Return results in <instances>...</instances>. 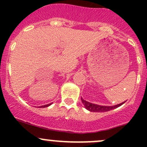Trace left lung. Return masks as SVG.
<instances>
[{"label":"left lung","mask_w":147,"mask_h":147,"mask_svg":"<svg viewBox=\"0 0 147 147\" xmlns=\"http://www.w3.org/2000/svg\"><path fill=\"white\" fill-rule=\"evenodd\" d=\"M81 100H82V104L84 105V107L87 109V110L90 111V112H108V111H110L112 109H116L117 107H119L122 105L125 102H121V103L119 104V105H114V106H103V105H96V104L90 103V102L86 101L84 99L81 97Z\"/></svg>","instance_id":"8db88e82"}]
</instances>
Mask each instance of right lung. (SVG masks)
<instances>
[{
    "label": "right lung",
    "mask_w": 147,
    "mask_h": 147,
    "mask_svg": "<svg viewBox=\"0 0 147 147\" xmlns=\"http://www.w3.org/2000/svg\"><path fill=\"white\" fill-rule=\"evenodd\" d=\"M52 103L50 104H48V105H42V106H40V107H49L50 105H51Z\"/></svg>",
    "instance_id": "add662e5"
}]
</instances>
